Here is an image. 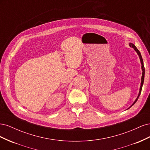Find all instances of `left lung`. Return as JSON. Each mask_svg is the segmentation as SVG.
<instances>
[{
    "instance_id": "1",
    "label": "left lung",
    "mask_w": 150,
    "mask_h": 150,
    "mask_svg": "<svg viewBox=\"0 0 150 150\" xmlns=\"http://www.w3.org/2000/svg\"><path fill=\"white\" fill-rule=\"evenodd\" d=\"M129 46L130 47H133V49H134V51L137 52V54L138 55V56H139V59H140V62H141V64H142V81H141V86H140V88H139V93H138V96H137V99H135V101L133 102V103L131 104V105L127 109V110H128V109H129L131 106H133L134 104H135V103L137 101V100L138 99V98H139V95H140V94H141V92H142V87H143V83H144V73H145V69H144V64H143V59H142V55H141V53H140V52L139 51V50L137 48V47H136L133 44V43H129Z\"/></svg>"
}]
</instances>
